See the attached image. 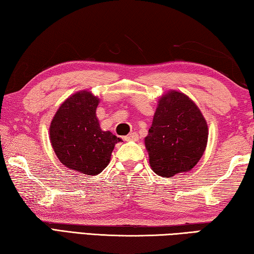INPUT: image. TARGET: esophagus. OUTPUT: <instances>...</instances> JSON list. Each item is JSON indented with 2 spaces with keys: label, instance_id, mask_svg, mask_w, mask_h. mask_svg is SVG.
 <instances>
[{
  "label": "esophagus",
  "instance_id": "1",
  "mask_svg": "<svg viewBox=\"0 0 254 254\" xmlns=\"http://www.w3.org/2000/svg\"><path fill=\"white\" fill-rule=\"evenodd\" d=\"M138 138H139V136L135 131L134 132H130L129 135H127V136L124 137V139L126 140V141H136V140H138Z\"/></svg>",
  "mask_w": 254,
  "mask_h": 254
}]
</instances>
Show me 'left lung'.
Returning <instances> with one entry per match:
<instances>
[{
  "label": "left lung",
  "instance_id": "obj_1",
  "mask_svg": "<svg viewBox=\"0 0 254 254\" xmlns=\"http://www.w3.org/2000/svg\"><path fill=\"white\" fill-rule=\"evenodd\" d=\"M207 136V124L197 106L182 92L166 93L145 138L150 167L163 177L190 171L205 150Z\"/></svg>",
  "mask_w": 254,
  "mask_h": 254
}]
</instances>
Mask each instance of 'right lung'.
Here are the masks:
<instances>
[{"label": "right lung", "instance_id": "add662e5", "mask_svg": "<svg viewBox=\"0 0 254 254\" xmlns=\"http://www.w3.org/2000/svg\"><path fill=\"white\" fill-rule=\"evenodd\" d=\"M99 99L81 91L68 98L52 119L50 140L59 161L71 171L97 175L110 162L115 144L122 139L101 130L96 117Z\"/></svg>", "mask_w": 254, "mask_h": 254}]
</instances>
